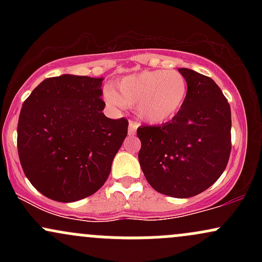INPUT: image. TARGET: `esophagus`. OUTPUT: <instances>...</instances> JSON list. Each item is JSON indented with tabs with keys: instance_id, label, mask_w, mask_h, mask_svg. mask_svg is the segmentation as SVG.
I'll return each mask as SVG.
<instances>
[{
	"instance_id": "34e87169",
	"label": "esophagus",
	"mask_w": 262,
	"mask_h": 262,
	"mask_svg": "<svg viewBox=\"0 0 262 262\" xmlns=\"http://www.w3.org/2000/svg\"><path fill=\"white\" fill-rule=\"evenodd\" d=\"M138 123L137 122H133V121H130L129 122V127H128V134L129 135H134L135 134V132H137V129H138Z\"/></svg>"
}]
</instances>
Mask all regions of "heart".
<instances>
[{
	"label": "heart",
	"mask_w": 262,
	"mask_h": 262,
	"mask_svg": "<svg viewBox=\"0 0 262 262\" xmlns=\"http://www.w3.org/2000/svg\"><path fill=\"white\" fill-rule=\"evenodd\" d=\"M117 92L108 91L106 100L113 107H133L149 124L169 122L185 104L188 93L186 77L179 71L145 70L123 77Z\"/></svg>",
	"instance_id": "obj_1"
}]
</instances>
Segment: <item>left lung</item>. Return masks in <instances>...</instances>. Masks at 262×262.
I'll return each mask as SVG.
<instances>
[{"label":"left lung","instance_id":"8db88e82","mask_svg":"<svg viewBox=\"0 0 262 262\" xmlns=\"http://www.w3.org/2000/svg\"><path fill=\"white\" fill-rule=\"evenodd\" d=\"M188 83L185 104L171 122L141 125L140 167L155 191L175 198L202 193L221 177L231 150L228 100L210 77L179 69Z\"/></svg>","mask_w":262,"mask_h":262}]
</instances>
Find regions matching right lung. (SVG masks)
Masks as SVG:
<instances>
[{"label":"right lung","instance_id":"right-lung-1","mask_svg":"<svg viewBox=\"0 0 262 262\" xmlns=\"http://www.w3.org/2000/svg\"><path fill=\"white\" fill-rule=\"evenodd\" d=\"M102 81L49 77L23 102L18 156L29 182L50 200L75 202L97 192L127 137V119H111L102 112Z\"/></svg>","mask_w":262,"mask_h":262}]
</instances>
